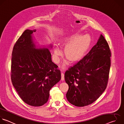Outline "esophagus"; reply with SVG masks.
<instances>
[{
  "label": "esophagus",
  "instance_id": "34e87169",
  "mask_svg": "<svg viewBox=\"0 0 124 124\" xmlns=\"http://www.w3.org/2000/svg\"><path fill=\"white\" fill-rule=\"evenodd\" d=\"M61 80L63 81L64 80V73H61Z\"/></svg>",
  "mask_w": 124,
  "mask_h": 124
}]
</instances>
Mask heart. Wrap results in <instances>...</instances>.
Instances as JSON below:
<instances>
[{
    "mask_svg": "<svg viewBox=\"0 0 124 124\" xmlns=\"http://www.w3.org/2000/svg\"><path fill=\"white\" fill-rule=\"evenodd\" d=\"M65 45V53L66 57L70 60L76 61L85 54L89 46V39L87 36L80 37L76 35L66 39ZM54 53L56 56H58L61 54V51L56 48Z\"/></svg>",
    "mask_w": 124,
    "mask_h": 124,
    "instance_id": "obj_1",
    "label": "heart"
}]
</instances>
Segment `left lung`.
I'll return each mask as SVG.
<instances>
[{"mask_svg":"<svg viewBox=\"0 0 124 124\" xmlns=\"http://www.w3.org/2000/svg\"><path fill=\"white\" fill-rule=\"evenodd\" d=\"M111 51L102 35L97 44L81 60L65 73L69 85L68 101L82 107L96 101L107 87L111 65Z\"/></svg>","mask_w":124,"mask_h":124,"instance_id":"left-lung-1","label":"left lung"}]
</instances>
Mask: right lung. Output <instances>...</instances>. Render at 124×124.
Listing matches in <instances>:
<instances>
[{
	"label": "right lung",
	"instance_id": "add662e5",
	"mask_svg": "<svg viewBox=\"0 0 124 124\" xmlns=\"http://www.w3.org/2000/svg\"><path fill=\"white\" fill-rule=\"evenodd\" d=\"M36 31L25 30L15 43L12 54L11 77L22 100L30 105L40 107L47 101L50 89L61 77L58 66L51 60L49 49L36 48L32 36Z\"/></svg>",
	"mask_w": 124,
	"mask_h": 124
}]
</instances>
